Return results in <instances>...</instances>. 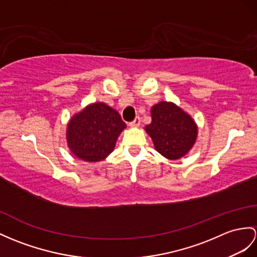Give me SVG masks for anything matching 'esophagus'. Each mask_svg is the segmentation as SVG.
I'll return each mask as SVG.
<instances>
[{
	"label": "esophagus",
	"instance_id": "esophagus-1",
	"mask_svg": "<svg viewBox=\"0 0 257 257\" xmlns=\"http://www.w3.org/2000/svg\"><path fill=\"white\" fill-rule=\"evenodd\" d=\"M140 124H141V117L140 116H136L134 118V121L131 122L128 125H130L131 127H139Z\"/></svg>",
	"mask_w": 257,
	"mask_h": 257
}]
</instances>
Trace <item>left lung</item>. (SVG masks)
Instances as JSON below:
<instances>
[{
    "label": "left lung",
    "mask_w": 257,
    "mask_h": 257,
    "mask_svg": "<svg viewBox=\"0 0 257 257\" xmlns=\"http://www.w3.org/2000/svg\"><path fill=\"white\" fill-rule=\"evenodd\" d=\"M152 123L146 133L155 149L169 160H178L195 145L198 127L194 118L171 101H160L150 109Z\"/></svg>",
    "instance_id": "8db88e82"
}]
</instances>
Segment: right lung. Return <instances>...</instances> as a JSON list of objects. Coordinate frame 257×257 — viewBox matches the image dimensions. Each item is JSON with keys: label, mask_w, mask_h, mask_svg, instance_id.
Masks as SVG:
<instances>
[{"label": "right lung", "mask_w": 257, "mask_h": 257, "mask_svg": "<svg viewBox=\"0 0 257 257\" xmlns=\"http://www.w3.org/2000/svg\"><path fill=\"white\" fill-rule=\"evenodd\" d=\"M125 127L126 124L115 109L103 102H93L68 121L67 146L80 160L102 161L113 152L118 136Z\"/></svg>", "instance_id": "1"}]
</instances>
